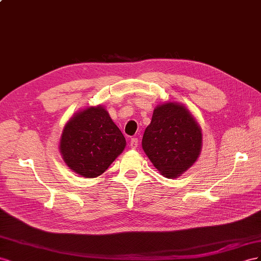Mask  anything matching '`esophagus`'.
Wrapping results in <instances>:
<instances>
[{
	"instance_id": "34e87169",
	"label": "esophagus",
	"mask_w": 261,
	"mask_h": 261,
	"mask_svg": "<svg viewBox=\"0 0 261 261\" xmlns=\"http://www.w3.org/2000/svg\"><path fill=\"white\" fill-rule=\"evenodd\" d=\"M129 145H130V147H131V148H133V150H136V148H137V147H138V145H139L138 139H137V138H132V139L130 140V143H129Z\"/></svg>"
}]
</instances>
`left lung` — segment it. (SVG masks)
<instances>
[{
  "label": "left lung",
  "mask_w": 261,
  "mask_h": 261,
  "mask_svg": "<svg viewBox=\"0 0 261 261\" xmlns=\"http://www.w3.org/2000/svg\"><path fill=\"white\" fill-rule=\"evenodd\" d=\"M201 143L200 126L187 109L174 102L154 109L142 139L147 158L167 178L180 176L197 161Z\"/></svg>",
  "instance_id": "8db88e82"
}]
</instances>
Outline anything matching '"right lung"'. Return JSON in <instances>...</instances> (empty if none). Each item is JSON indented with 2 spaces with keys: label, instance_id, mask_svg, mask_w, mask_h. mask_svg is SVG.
I'll return each mask as SVG.
<instances>
[{
  "label": "right lung",
  "instance_id": "obj_1",
  "mask_svg": "<svg viewBox=\"0 0 261 261\" xmlns=\"http://www.w3.org/2000/svg\"><path fill=\"white\" fill-rule=\"evenodd\" d=\"M125 146V139L102 107H89L66 123L60 140L63 160L87 178L101 175Z\"/></svg>",
  "mask_w": 261,
  "mask_h": 261
}]
</instances>
